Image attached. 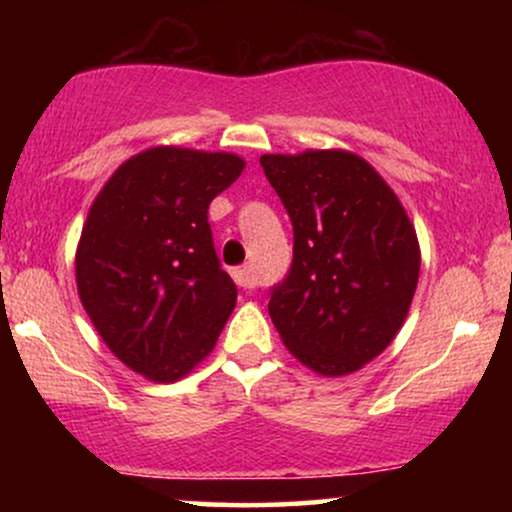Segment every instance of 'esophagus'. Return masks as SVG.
<instances>
[{"label":"esophagus","instance_id":"esophagus-1","mask_svg":"<svg viewBox=\"0 0 512 512\" xmlns=\"http://www.w3.org/2000/svg\"><path fill=\"white\" fill-rule=\"evenodd\" d=\"M231 276L240 289H252V286H255V274H252L250 267H236Z\"/></svg>","mask_w":512,"mask_h":512}]
</instances>
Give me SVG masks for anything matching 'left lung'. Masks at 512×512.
<instances>
[{
	"label": "left lung",
	"instance_id": "8db88e82",
	"mask_svg": "<svg viewBox=\"0 0 512 512\" xmlns=\"http://www.w3.org/2000/svg\"><path fill=\"white\" fill-rule=\"evenodd\" d=\"M293 226L289 274L269 289L286 349L322 375L354 373L395 339L419 281V240L387 182L349 151L267 154Z\"/></svg>",
	"mask_w": 512,
	"mask_h": 512
}]
</instances>
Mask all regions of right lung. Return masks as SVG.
<instances>
[{
    "label": "right lung",
    "instance_id": "1",
    "mask_svg": "<svg viewBox=\"0 0 512 512\" xmlns=\"http://www.w3.org/2000/svg\"><path fill=\"white\" fill-rule=\"evenodd\" d=\"M243 168L233 154L156 146L122 163L88 211L81 303L108 349L156 383L190 373L236 308L207 214Z\"/></svg>",
    "mask_w": 512,
    "mask_h": 512
}]
</instances>
